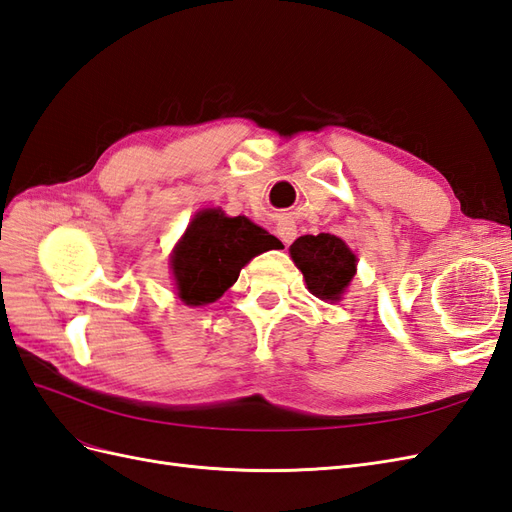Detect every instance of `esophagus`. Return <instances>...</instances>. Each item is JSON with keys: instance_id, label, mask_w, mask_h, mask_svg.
Segmentation results:
<instances>
[{"instance_id": "34e87169", "label": "esophagus", "mask_w": 512, "mask_h": 512, "mask_svg": "<svg viewBox=\"0 0 512 512\" xmlns=\"http://www.w3.org/2000/svg\"><path fill=\"white\" fill-rule=\"evenodd\" d=\"M275 232H277V237L282 239L284 245H290L294 241V237H297V226L288 220H282V222H277Z\"/></svg>"}]
</instances>
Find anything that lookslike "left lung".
Instances as JSON below:
<instances>
[{
  "label": "left lung",
  "mask_w": 512,
  "mask_h": 512,
  "mask_svg": "<svg viewBox=\"0 0 512 512\" xmlns=\"http://www.w3.org/2000/svg\"><path fill=\"white\" fill-rule=\"evenodd\" d=\"M290 258L301 269L307 290L322 301L342 299L356 273V256L329 232L299 237L290 245Z\"/></svg>",
  "instance_id": "8db88e82"
}]
</instances>
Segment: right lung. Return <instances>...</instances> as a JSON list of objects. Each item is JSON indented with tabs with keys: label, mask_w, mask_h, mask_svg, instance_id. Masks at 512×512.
<instances>
[{
	"label": "right lung",
	"mask_w": 512,
	"mask_h": 512,
	"mask_svg": "<svg viewBox=\"0 0 512 512\" xmlns=\"http://www.w3.org/2000/svg\"><path fill=\"white\" fill-rule=\"evenodd\" d=\"M282 241L245 215L198 211L170 254L177 297L190 307L218 301L254 256L280 250Z\"/></svg>",
	"instance_id": "obj_1"
}]
</instances>
